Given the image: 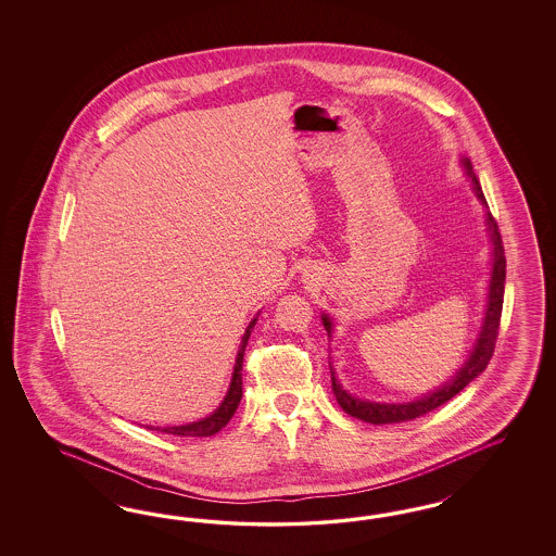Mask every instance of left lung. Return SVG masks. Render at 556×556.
<instances>
[{
    "label": "left lung",
    "instance_id": "1",
    "mask_svg": "<svg viewBox=\"0 0 556 556\" xmlns=\"http://www.w3.org/2000/svg\"><path fill=\"white\" fill-rule=\"evenodd\" d=\"M463 165L467 175L472 179L475 193L481 202L485 203V195L481 191V186L475 177L471 161L463 159ZM489 230H491V240H493V270H491V283H489V302L488 312H485V321H483V330L479 334V340L475 344V351L471 358L465 363V367L456 372L455 377L442 386V388L424 395L416 402L409 404H372V402H361L353 395H349L344 389L340 388V383L332 372V391L337 395V402L340 407L353 416L356 420L369 421V424H397V421H409L420 418L424 414L437 409L438 405L446 404L448 400H453L456 393H460L463 389L471 383L472 379L483 372L493 356V349L497 342L500 334V321H502V307H504V286H505V253L504 244H502V235L497 228L495 218L488 214ZM324 328L328 332V337L332 334V321L328 320V316L324 314Z\"/></svg>",
    "mask_w": 556,
    "mask_h": 556
}]
</instances>
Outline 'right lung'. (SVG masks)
Segmentation results:
<instances>
[{"label": "right lung", "instance_id": "right-lung-1", "mask_svg": "<svg viewBox=\"0 0 556 556\" xmlns=\"http://www.w3.org/2000/svg\"><path fill=\"white\" fill-rule=\"evenodd\" d=\"M254 324H256V318L247 326V332L242 337L240 349H238V356H236L232 383H230V389H228L224 402L219 404L218 409L212 416H207V418H203L200 421H193V424H186V426H170V428H152V426H147V428L149 430H161V432H167V434H173V437H214L228 421L232 420L236 407H238L240 400H242V361H244V349H247V342H249L251 332H253Z\"/></svg>", "mask_w": 556, "mask_h": 556}]
</instances>
